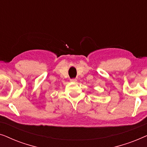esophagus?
<instances>
[{"label":"esophagus","mask_w":147,"mask_h":147,"mask_svg":"<svg viewBox=\"0 0 147 147\" xmlns=\"http://www.w3.org/2000/svg\"><path fill=\"white\" fill-rule=\"evenodd\" d=\"M70 81L73 82H75L77 81V80H76V78H72V79H70Z\"/></svg>","instance_id":"34e87169"}]
</instances>
